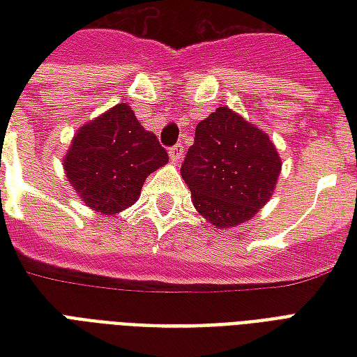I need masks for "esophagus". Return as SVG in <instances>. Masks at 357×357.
Masks as SVG:
<instances>
[{"mask_svg": "<svg viewBox=\"0 0 357 357\" xmlns=\"http://www.w3.org/2000/svg\"><path fill=\"white\" fill-rule=\"evenodd\" d=\"M170 158L174 160V162H179L181 158H183V145H174V147L170 149Z\"/></svg>", "mask_w": 357, "mask_h": 357, "instance_id": "34e87169", "label": "esophagus"}]
</instances>
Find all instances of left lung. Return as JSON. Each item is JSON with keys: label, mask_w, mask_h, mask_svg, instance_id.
I'll list each match as a JSON object with an SVG mask.
<instances>
[{"label": "left lung", "mask_w": 357, "mask_h": 357, "mask_svg": "<svg viewBox=\"0 0 357 357\" xmlns=\"http://www.w3.org/2000/svg\"><path fill=\"white\" fill-rule=\"evenodd\" d=\"M279 174L281 158L268 133L224 105L197 124L181 164L195 208L218 229L255 218L271 199Z\"/></svg>", "instance_id": "left-lung-1"}]
</instances>
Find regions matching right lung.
<instances>
[{
	"label": "right lung",
	"instance_id": "obj_1",
	"mask_svg": "<svg viewBox=\"0 0 357 357\" xmlns=\"http://www.w3.org/2000/svg\"><path fill=\"white\" fill-rule=\"evenodd\" d=\"M166 162V149L139 124L128 102L82 126L63 158L74 191L102 216L132 206L149 174Z\"/></svg>",
	"mask_w": 357,
	"mask_h": 357
}]
</instances>
